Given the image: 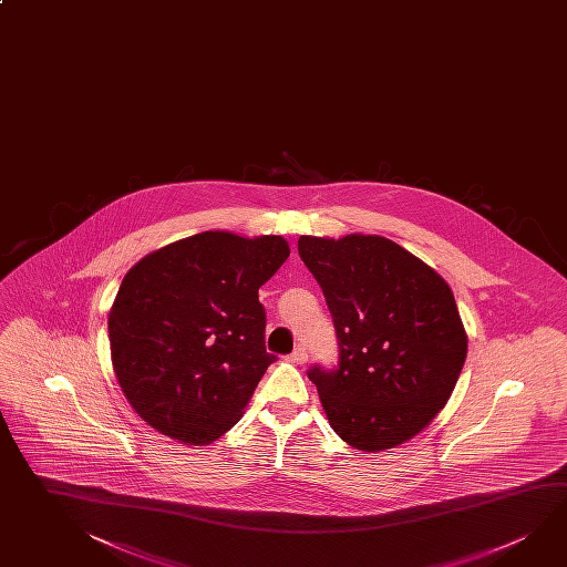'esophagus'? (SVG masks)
Returning a JSON list of instances; mask_svg holds the SVG:
<instances>
[{
  "label": "esophagus",
  "instance_id": "esophagus-1",
  "mask_svg": "<svg viewBox=\"0 0 567 567\" xmlns=\"http://www.w3.org/2000/svg\"><path fill=\"white\" fill-rule=\"evenodd\" d=\"M307 348L305 347L295 348V352L290 354V360H292L295 364H305V362H307Z\"/></svg>",
  "mask_w": 567,
  "mask_h": 567
}]
</instances>
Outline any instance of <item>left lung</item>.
I'll return each instance as SVG.
<instances>
[{
  "mask_svg": "<svg viewBox=\"0 0 567 567\" xmlns=\"http://www.w3.org/2000/svg\"><path fill=\"white\" fill-rule=\"evenodd\" d=\"M298 255L337 328V370L308 372L328 424L360 452L404 444L446 406L466 360L452 288L380 235H302Z\"/></svg>",
  "mask_w": 567,
  "mask_h": 567,
  "instance_id": "1",
  "label": "left lung"
}]
</instances>
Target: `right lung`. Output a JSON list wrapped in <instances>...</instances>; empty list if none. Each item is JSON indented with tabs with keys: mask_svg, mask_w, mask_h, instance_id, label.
I'll return each mask as SVG.
<instances>
[{
	"mask_svg": "<svg viewBox=\"0 0 567 567\" xmlns=\"http://www.w3.org/2000/svg\"><path fill=\"white\" fill-rule=\"evenodd\" d=\"M279 235L205 230L145 255L110 308L111 364L151 427L209 446L243 417L277 360L259 288L288 259Z\"/></svg>",
	"mask_w": 567,
	"mask_h": 567,
	"instance_id": "obj_1",
	"label": "right lung"
}]
</instances>
